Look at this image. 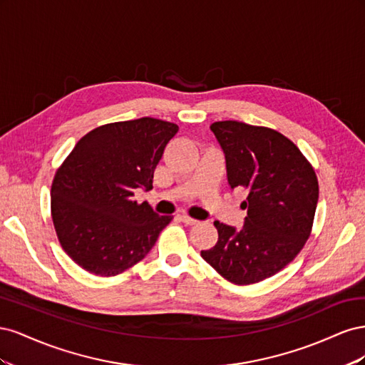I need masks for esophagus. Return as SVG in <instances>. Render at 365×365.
Returning <instances> with one entry per match:
<instances>
[{
	"mask_svg": "<svg viewBox=\"0 0 365 365\" xmlns=\"http://www.w3.org/2000/svg\"><path fill=\"white\" fill-rule=\"evenodd\" d=\"M180 219L182 220L184 224H187V225H196L197 222H200V220H197V219H193V217L187 216V215H181V216H180Z\"/></svg>",
	"mask_w": 365,
	"mask_h": 365,
	"instance_id": "1",
	"label": "esophagus"
}]
</instances>
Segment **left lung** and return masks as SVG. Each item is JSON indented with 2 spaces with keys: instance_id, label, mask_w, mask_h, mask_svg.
<instances>
[{
  "instance_id": "left-lung-1",
  "label": "left lung",
  "mask_w": 365,
  "mask_h": 365,
  "mask_svg": "<svg viewBox=\"0 0 365 365\" xmlns=\"http://www.w3.org/2000/svg\"><path fill=\"white\" fill-rule=\"evenodd\" d=\"M225 153L231 189L248 196L244 227L219 220L217 242L202 259L235 284H252L282 271L311 236L318 202L315 170L294 143L280 132L242 123L210 126Z\"/></svg>"
}]
</instances>
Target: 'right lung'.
Wrapping results in <instances>:
<instances>
[{"instance_id":"1","label":"right lung","mask_w":365,"mask_h":365,"mask_svg":"<svg viewBox=\"0 0 365 365\" xmlns=\"http://www.w3.org/2000/svg\"><path fill=\"white\" fill-rule=\"evenodd\" d=\"M178 132L152 117L98 126L76 143L51 184V217L63 251L85 271L111 277L134 267L173 216L134 200L152 189L164 148Z\"/></svg>"}]
</instances>
